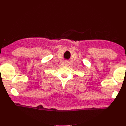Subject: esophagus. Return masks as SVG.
I'll return each instance as SVG.
<instances>
[{"label": "esophagus", "mask_w": 126, "mask_h": 126, "mask_svg": "<svg viewBox=\"0 0 126 126\" xmlns=\"http://www.w3.org/2000/svg\"><path fill=\"white\" fill-rule=\"evenodd\" d=\"M64 63H65V65L68 64V61H65V62H64Z\"/></svg>", "instance_id": "34e87169"}]
</instances>
